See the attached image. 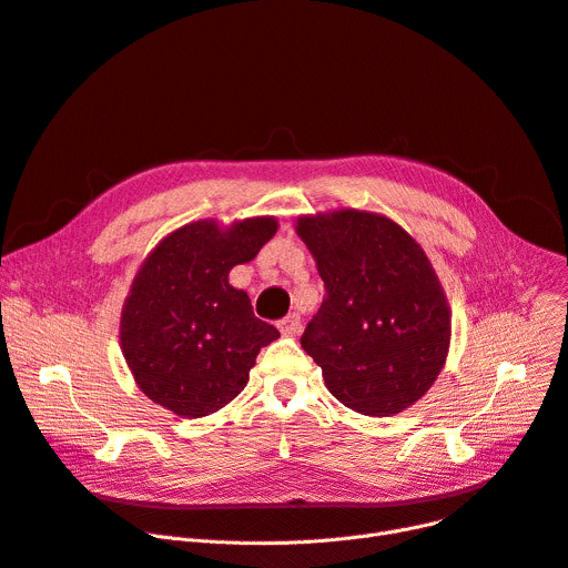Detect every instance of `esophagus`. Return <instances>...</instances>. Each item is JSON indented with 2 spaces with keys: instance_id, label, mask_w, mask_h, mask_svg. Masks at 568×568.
Listing matches in <instances>:
<instances>
[{
  "instance_id": "obj_1",
  "label": "esophagus",
  "mask_w": 568,
  "mask_h": 568,
  "mask_svg": "<svg viewBox=\"0 0 568 568\" xmlns=\"http://www.w3.org/2000/svg\"><path fill=\"white\" fill-rule=\"evenodd\" d=\"M277 327H280V332L284 337H295L297 332H300V327H303V323H300V316L297 314H288L286 318H282L280 323H277Z\"/></svg>"
}]
</instances>
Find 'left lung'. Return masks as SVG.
<instances>
[{
    "mask_svg": "<svg viewBox=\"0 0 568 568\" xmlns=\"http://www.w3.org/2000/svg\"><path fill=\"white\" fill-rule=\"evenodd\" d=\"M325 300L300 339L346 408L389 417L440 376L452 339L445 288L422 245L394 220L339 209L300 215Z\"/></svg>",
    "mask_w": 568,
    "mask_h": 568,
    "instance_id": "8db88e82",
    "label": "left lung"
}]
</instances>
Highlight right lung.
Segmentation results:
<instances>
[{"label": "right lung", "instance_id": "obj_1", "mask_svg": "<svg viewBox=\"0 0 568 568\" xmlns=\"http://www.w3.org/2000/svg\"><path fill=\"white\" fill-rule=\"evenodd\" d=\"M277 233L271 215L229 226L190 222L144 258L121 310V353L138 387L179 417H206L236 398L256 355L280 337L229 284Z\"/></svg>", "mask_w": 568, "mask_h": 568}]
</instances>
